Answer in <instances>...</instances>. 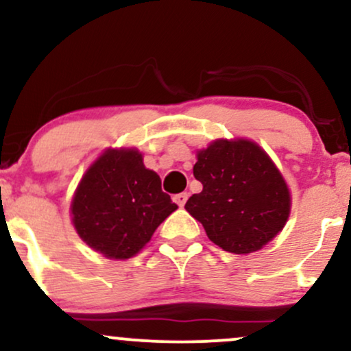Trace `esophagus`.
Masks as SVG:
<instances>
[{
	"label": "esophagus",
	"mask_w": 351,
	"mask_h": 351,
	"mask_svg": "<svg viewBox=\"0 0 351 351\" xmlns=\"http://www.w3.org/2000/svg\"><path fill=\"white\" fill-rule=\"evenodd\" d=\"M173 199H175V203L178 204L180 208H183L188 201V193H180V195H176Z\"/></svg>",
	"instance_id": "obj_1"
}]
</instances>
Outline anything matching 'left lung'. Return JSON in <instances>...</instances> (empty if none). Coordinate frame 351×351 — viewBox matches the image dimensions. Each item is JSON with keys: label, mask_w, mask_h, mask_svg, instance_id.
Wrapping results in <instances>:
<instances>
[{"label": "left lung", "mask_w": 351, "mask_h": 351, "mask_svg": "<svg viewBox=\"0 0 351 351\" xmlns=\"http://www.w3.org/2000/svg\"><path fill=\"white\" fill-rule=\"evenodd\" d=\"M193 175L203 191L184 209L224 251L263 249L287 223L291 193L271 156L251 140H216L196 153Z\"/></svg>", "instance_id": "left-lung-1"}]
</instances>
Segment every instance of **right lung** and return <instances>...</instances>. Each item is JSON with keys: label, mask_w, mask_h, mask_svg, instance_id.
<instances>
[{"label": "right lung", "mask_w": 351, "mask_h": 351, "mask_svg": "<svg viewBox=\"0 0 351 351\" xmlns=\"http://www.w3.org/2000/svg\"><path fill=\"white\" fill-rule=\"evenodd\" d=\"M176 208L160 176L145 168L142 153L108 148L80 180L71 215L88 247L108 259H128Z\"/></svg>", "instance_id": "right-lung-1"}]
</instances>
